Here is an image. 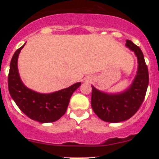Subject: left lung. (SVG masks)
Segmentation results:
<instances>
[{
    "label": "left lung",
    "mask_w": 159,
    "mask_h": 159,
    "mask_svg": "<svg viewBox=\"0 0 159 159\" xmlns=\"http://www.w3.org/2000/svg\"><path fill=\"white\" fill-rule=\"evenodd\" d=\"M126 46L133 51L138 59V71L130 87L118 94H107L92 87V107L102 120L119 123L127 120L139 109L149 84L148 68L143 52L131 40H126Z\"/></svg>",
    "instance_id": "8db88e82"
}]
</instances>
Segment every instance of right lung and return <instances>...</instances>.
Listing matches in <instances>:
<instances>
[{
  "label": "right lung",
  "mask_w": 159,
  "mask_h": 159,
  "mask_svg": "<svg viewBox=\"0 0 159 159\" xmlns=\"http://www.w3.org/2000/svg\"><path fill=\"white\" fill-rule=\"evenodd\" d=\"M25 45V43L15 52L11 60L8 77V92L20 111L31 119L42 123L57 121L64 115L71 96L81 83L49 94L38 93L28 88L20 80L17 67L18 56Z\"/></svg>",
  "instance_id": "obj_1"
}]
</instances>
